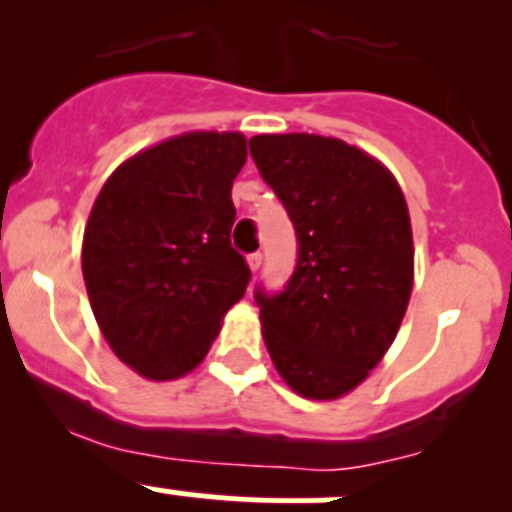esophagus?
<instances>
[{
    "mask_svg": "<svg viewBox=\"0 0 512 512\" xmlns=\"http://www.w3.org/2000/svg\"><path fill=\"white\" fill-rule=\"evenodd\" d=\"M247 265H250L252 272H257L262 267V252H252L250 257H247Z\"/></svg>",
    "mask_w": 512,
    "mask_h": 512,
    "instance_id": "34e87169",
    "label": "esophagus"
}]
</instances>
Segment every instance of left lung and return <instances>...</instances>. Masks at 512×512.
I'll list each match as a JSON object with an SVG mask.
<instances>
[{"instance_id":"1","label":"left lung","mask_w":512,"mask_h":512,"mask_svg":"<svg viewBox=\"0 0 512 512\" xmlns=\"http://www.w3.org/2000/svg\"><path fill=\"white\" fill-rule=\"evenodd\" d=\"M250 156L297 235L287 287H257L275 369L304 399L349 394L394 342L414 287V237L389 168L339 138L252 136Z\"/></svg>"}]
</instances>
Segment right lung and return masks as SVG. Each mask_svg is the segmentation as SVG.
I'll use <instances>...</instances> for the list:
<instances>
[{
    "mask_svg": "<svg viewBox=\"0 0 512 512\" xmlns=\"http://www.w3.org/2000/svg\"><path fill=\"white\" fill-rule=\"evenodd\" d=\"M242 133L168 138L113 170L84 230L81 270L108 347L153 381L193 371L250 282L232 247Z\"/></svg>",
    "mask_w": 512,
    "mask_h": 512,
    "instance_id": "right-lung-1",
    "label": "right lung"
}]
</instances>
